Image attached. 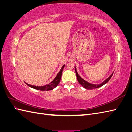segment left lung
Here are the masks:
<instances>
[{
    "label": "left lung",
    "instance_id": "obj_1",
    "mask_svg": "<svg viewBox=\"0 0 132 132\" xmlns=\"http://www.w3.org/2000/svg\"><path fill=\"white\" fill-rule=\"evenodd\" d=\"M75 72H76V77H77V79H78V82L82 85V87H83L84 88L87 89H94V88H100L101 87H102V85H103L104 84H105L106 83H107V82H108L110 80V79H111V78L112 77L113 73H112V74L110 75L108 79H106V80H105V81H103L102 83L99 84H93L90 83V82H88L85 80H84V79H82L78 73L77 71H76V70L75 67Z\"/></svg>",
    "mask_w": 132,
    "mask_h": 132
}]
</instances>
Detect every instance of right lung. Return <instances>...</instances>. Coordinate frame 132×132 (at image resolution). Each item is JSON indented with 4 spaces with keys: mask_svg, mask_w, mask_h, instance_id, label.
<instances>
[{
    "mask_svg": "<svg viewBox=\"0 0 132 132\" xmlns=\"http://www.w3.org/2000/svg\"><path fill=\"white\" fill-rule=\"evenodd\" d=\"M65 65H63L61 69L60 70V72L58 73L57 75L56 76V77L54 78V80L52 81V82H51L50 83H49L48 84H47L45 85H44V86H41V87H38V86H35V85H30L27 84L26 82V84L29 86L30 87L34 89H35L36 90H51L53 89L54 88H56L58 84L60 81L61 78V76H62V71L63 69L65 67Z\"/></svg>",
    "mask_w": 132,
    "mask_h": 132,
    "instance_id": "obj_1",
    "label": "right lung"
}]
</instances>
